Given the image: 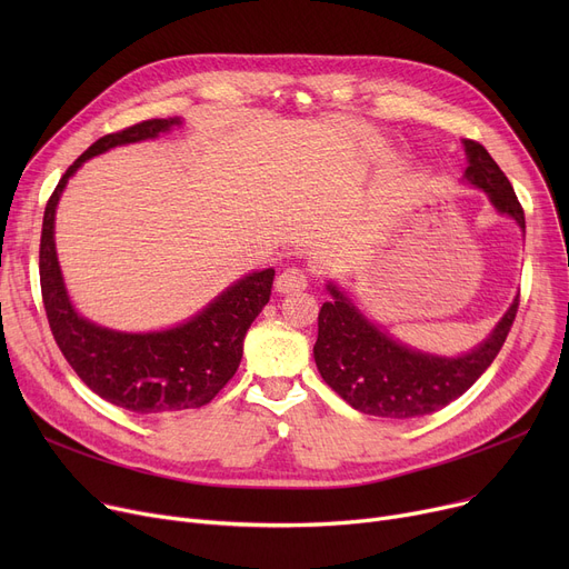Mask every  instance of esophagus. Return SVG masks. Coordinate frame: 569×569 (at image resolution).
Listing matches in <instances>:
<instances>
[{
    "mask_svg": "<svg viewBox=\"0 0 569 569\" xmlns=\"http://www.w3.org/2000/svg\"><path fill=\"white\" fill-rule=\"evenodd\" d=\"M307 286H309V277L302 272V269H297V267L286 269V272H281V274L277 277V283H274L277 292H281V295L305 290Z\"/></svg>",
    "mask_w": 569,
    "mask_h": 569,
    "instance_id": "34e87169",
    "label": "esophagus"
}]
</instances>
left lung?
Here are the masks:
<instances>
[{
	"mask_svg": "<svg viewBox=\"0 0 569 569\" xmlns=\"http://www.w3.org/2000/svg\"><path fill=\"white\" fill-rule=\"evenodd\" d=\"M468 168L461 182L487 193L498 214L510 217L526 234L523 209L510 179L480 142L463 140ZM330 302L318 313L313 360L322 380L355 410L410 420L459 399L500 352L519 309V295L485 341L461 355H436L399 341L371 320L352 297L327 281Z\"/></svg>",
	"mask_w": 569,
	"mask_h": 569,
	"instance_id": "left-lung-1",
	"label": "left lung"
}]
</instances>
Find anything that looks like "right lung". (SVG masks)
<instances>
[{
    "label": "right lung",
    "instance_id": "obj_1",
    "mask_svg": "<svg viewBox=\"0 0 569 569\" xmlns=\"http://www.w3.org/2000/svg\"><path fill=\"white\" fill-rule=\"evenodd\" d=\"M182 124V117L149 119L99 138L59 179L43 214L39 274L52 337L89 390L138 415L177 412L212 401L242 362L247 330L269 302L274 281L272 267L249 272L191 318L152 332L112 330L73 307L54 247V214L69 179L89 159L122 144L157 140Z\"/></svg>",
    "mask_w": 569,
    "mask_h": 569
}]
</instances>
